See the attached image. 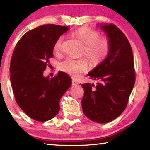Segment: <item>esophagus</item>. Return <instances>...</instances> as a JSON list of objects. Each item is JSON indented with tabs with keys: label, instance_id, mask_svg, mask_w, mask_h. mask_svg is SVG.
Segmentation results:
<instances>
[{
	"label": "esophagus",
	"instance_id": "34e87169",
	"mask_svg": "<svg viewBox=\"0 0 150 150\" xmlns=\"http://www.w3.org/2000/svg\"><path fill=\"white\" fill-rule=\"evenodd\" d=\"M77 84H78V83L77 82V81H75V80H72V85L75 86V85H77Z\"/></svg>",
	"mask_w": 150,
	"mask_h": 150
}]
</instances>
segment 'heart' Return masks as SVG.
<instances>
[{
  "instance_id": "1",
  "label": "heart",
  "mask_w": 150,
  "mask_h": 150,
  "mask_svg": "<svg viewBox=\"0 0 150 150\" xmlns=\"http://www.w3.org/2000/svg\"><path fill=\"white\" fill-rule=\"evenodd\" d=\"M74 35L85 44L83 54L93 65L100 64L108 56L110 52V43L107 39L100 38V34L98 32L84 27L76 30ZM64 40V35H60L55 42L54 50L56 54H59L62 51ZM59 69L73 77H77L81 73L88 70V62L85 58L69 57L60 63Z\"/></svg>"
}]
</instances>
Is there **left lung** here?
<instances>
[{
	"mask_svg": "<svg viewBox=\"0 0 150 150\" xmlns=\"http://www.w3.org/2000/svg\"><path fill=\"white\" fill-rule=\"evenodd\" d=\"M110 43L106 59L88 73L98 81L96 86L82 85L84 96L82 109L93 122L112 121L125 110L136 80L132 50L126 35L112 24L101 25Z\"/></svg>",
	"mask_w": 150,
	"mask_h": 150,
	"instance_id": "1",
	"label": "left lung"
}]
</instances>
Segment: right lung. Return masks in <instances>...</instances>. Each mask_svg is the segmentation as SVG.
Here are the masks:
<instances>
[{
	"instance_id": "1",
	"label": "right lung",
	"mask_w": 150,
	"mask_h": 150,
	"mask_svg": "<svg viewBox=\"0 0 150 150\" xmlns=\"http://www.w3.org/2000/svg\"><path fill=\"white\" fill-rule=\"evenodd\" d=\"M68 30V26L54 24L35 28L22 35L12 54L10 72L15 100L36 121H47L57 115L61 98L71 85L64 72L53 78L43 75L54 57L55 42Z\"/></svg>"
}]
</instances>
